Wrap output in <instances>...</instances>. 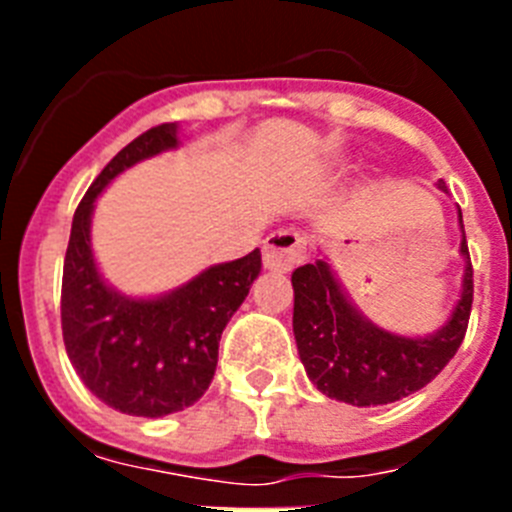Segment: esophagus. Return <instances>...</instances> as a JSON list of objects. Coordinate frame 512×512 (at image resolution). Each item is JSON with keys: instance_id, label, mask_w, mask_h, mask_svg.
Returning a JSON list of instances; mask_svg holds the SVG:
<instances>
[{"instance_id": "obj_1", "label": "esophagus", "mask_w": 512, "mask_h": 512, "mask_svg": "<svg viewBox=\"0 0 512 512\" xmlns=\"http://www.w3.org/2000/svg\"><path fill=\"white\" fill-rule=\"evenodd\" d=\"M307 243L297 230L279 228L264 241V266L271 271H289L305 259Z\"/></svg>"}]
</instances>
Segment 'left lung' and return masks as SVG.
Segmentation results:
<instances>
[{"label":"left lung","instance_id":"obj_1","mask_svg":"<svg viewBox=\"0 0 512 512\" xmlns=\"http://www.w3.org/2000/svg\"><path fill=\"white\" fill-rule=\"evenodd\" d=\"M446 192V184L438 182ZM459 210V207H456ZM464 279L449 320L428 336H397L379 328L351 302L325 259L292 271L297 351L310 382L325 397L356 408L387 405L423 390L459 351L472 312V261L459 210Z\"/></svg>","mask_w":512,"mask_h":512}]
</instances>
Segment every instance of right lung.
Masks as SVG:
<instances>
[{
    "mask_svg": "<svg viewBox=\"0 0 512 512\" xmlns=\"http://www.w3.org/2000/svg\"><path fill=\"white\" fill-rule=\"evenodd\" d=\"M164 122L122 148L87 189L63 261L61 328L81 382L104 405L138 418L189 408L215 377L217 346L261 271V251L215 264L158 297H128L102 279L92 251L94 202L130 166L179 146Z\"/></svg>",
    "mask_w": 512,
    "mask_h": 512,
    "instance_id": "add662e5",
    "label": "right lung"
}]
</instances>
